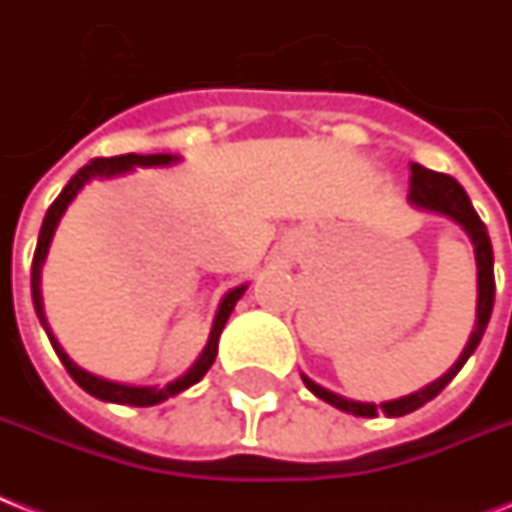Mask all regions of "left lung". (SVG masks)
I'll list each match as a JSON object with an SVG mask.
<instances>
[{"instance_id":"obj_1","label":"left lung","mask_w":512,"mask_h":512,"mask_svg":"<svg viewBox=\"0 0 512 512\" xmlns=\"http://www.w3.org/2000/svg\"><path fill=\"white\" fill-rule=\"evenodd\" d=\"M410 205L418 207V210H429V213L444 215V218L455 220L460 228H463L468 239L473 244V252H476V270H479V299H476V326H473L471 336H468V344L463 347L460 357L455 360L450 371L442 373V376L426 384L423 389L413 394H405V397H397V400L386 402H357L347 400L342 394L328 392L321 384H315L313 378H307L302 373V381L315 397H321L328 405L339 407L344 413L360 415V418H376L378 413L389 415V418H400V415L413 413L418 407H423L429 400H434L436 394L442 392L444 386L450 384L452 378L458 376L460 368L465 365V360L476 352L481 336L486 331V323H489V315H492L494 307V255H492V242H489V234H486V226L481 223V218L473 210L471 199L465 194L463 186L455 181L452 176H444V173H436V170L423 168L418 162L410 165Z\"/></svg>"}]
</instances>
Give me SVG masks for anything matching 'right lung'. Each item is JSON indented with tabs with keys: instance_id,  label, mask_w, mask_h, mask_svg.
Here are the masks:
<instances>
[{
	"instance_id": "right-lung-1",
	"label": "right lung",
	"mask_w": 512,
	"mask_h": 512,
	"mask_svg": "<svg viewBox=\"0 0 512 512\" xmlns=\"http://www.w3.org/2000/svg\"><path fill=\"white\" fill-rule=\"evenodd\" d=\"M178 160H181L178 155L97 157V160H91L89 165H83L76 176L70 178L68 186L60 191V197L54 199L52 207H49L47 215H44V223H41L39 244H36L33 265H31L33 307H36V315H39L41 326H44V331H47L54 352H57V357L62 360V365L68 368L70 378L81 386L83 392H89L91 397H97V400L115 402V405L149 407V405H160V402H165L168 397H176V394L186 392V389L197 384V381H202V376H205V373L210 371V365L215 363L220 331H223V326H226L228 315H231V310L236 307V302L242 299V294L247 292V284H242V286H234V289H228V292L223 294V299H220V305H218V313H215L213 328H210V336H207L205 350L199 352V357L189 365V371H186L184 376L173 378V381L165 386H134V384H120V381H110V378L94 376V373L83 371L81 365L73 363V360L68 357V352L62 350L60 342L54 339L52 328H49L47 323V315H44V299H41V268H44V260H47L49 244H52V236L54 231H57V223H60V218L65 215L70 202H73L78 191L89 184V181H94V178H99V181H102V178H115V176H123V173H128V170H134V168H165V165H173V162Z\"/></svg>"
}]
</instances>
